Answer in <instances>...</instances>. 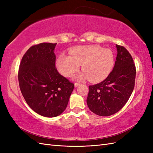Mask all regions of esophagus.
Masks as SVG:
<instances>
[{
  "label": "esophagus",
  "mask_w": 153,
  "mask_h": 153,
  "mask_svg": "<svg viewBox=\"0 0 153 153\" xmlns=\"http://www.w3.org/2000/svg\"><path fill=\"white\" fill-rule=\"evenodd\" d=\"M79 85H80L79 83H76L74 84V86H75V87H78Z\"/></svg>",
  "instance_id": "obj_1"
}]
</instances>
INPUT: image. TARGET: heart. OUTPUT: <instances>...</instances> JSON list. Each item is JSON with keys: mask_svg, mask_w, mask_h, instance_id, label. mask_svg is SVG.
Wrapping results in <instances>:
<instances>
[{"mask_svg": "<svg viewBox=\"0 0 153 153\" xmlns=\"http://www.w3.org/2000/svg\"><path fill=\"white\" fill-rule=\"evenodd\" d=\"M70 56L61 54L56 60L60 72L65 76H71L82 66L83 72L76 76L78 80L89 79L91 82L105 79L114 66V54L110 49L102 47L85 46L73 48Z\"/></svg>", "mask_w": 153, "mask_h": 153, "instance_id": "heart-1", "label": "heart"}]
</instances>
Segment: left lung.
Returning <instances> with one entry per match:
<instances>
[{
  "instance_id": "8db88e82",
  "label": "left lung",
  "mask_w": 153,
  "mask_h": 153,
  "mask_svg": "<svg viewBox=\"0 0 153 153\" xmlns=\"http://www.w3.org/2000/svg\"><path fill=\"white\" fill-rule=\"evenodd\" d=\"M116 47L118 53L111 73L102 82L89 86L87 106L100 116H111L121 110L135 86L136 69L131 54L123 47Z\"/></svg>"
}]
</instances>
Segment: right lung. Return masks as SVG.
Wrapping results in <instances>:
<instances>
[{
  "mask_svg": "<svg viewBox=\"0 0 153 153\" xmlns=\"http://www.w3.org/2000/svg\"><path fill=\"white\" fill-rule=\"evenodd\" d=\"M56 43H43L27 51L19 64V85L24 99L38 114L59 116L66 108L74 84L55 67Z\"/></svg>",
  "mask_w": 153,
  "mask_h": 153,
  "instance_id": "1",
  "label": "right lung"
}]
</instances>
